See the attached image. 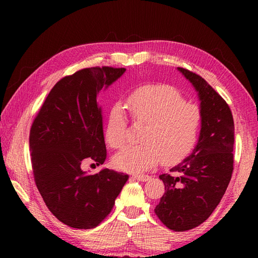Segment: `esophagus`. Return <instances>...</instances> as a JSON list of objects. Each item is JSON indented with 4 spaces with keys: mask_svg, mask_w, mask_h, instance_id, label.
<instances>
[{
    "mask_svg": "<svg viewBox=\"0 0 258 258\" xmlns=\"http://www.w3.org/2000/svg\"><path fill=\"white\" fill-rule=\"evenodd\" d=\"M132 177H133L134 179L140 180V182H146V180L150 178L149 175H138V174L132 175Z\"/></svg>",
    "mask_w": 258,
    "mask_h": 258,
    "instance_id": "34e87169",
    "label": "esophagus"
}]
</instances>
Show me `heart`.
Instances as JSON below:
<instances>
[{"label": "heart", "instance_id": "b5f03b06", "mask_svg": "<svg viewBox=\"0 0 258 258\" xmlns=\"http://www.w3.org/2000/svg\"><path fill=\"white\" fill-rule=\"evenodd\" d=\"M131 116L145 123L141 144L127 145L113 157L118 169L128 173H144L162 160L173 164L182 160L193 149L200 132L202 113L199 106L186 103L180 93L168 85L144 86L126 98ZM127 116L119 104L108 111L104 135L113 149L124 144Z\"/></svg>", "mask_w": 258, "mask_h": 258}]
</instances>
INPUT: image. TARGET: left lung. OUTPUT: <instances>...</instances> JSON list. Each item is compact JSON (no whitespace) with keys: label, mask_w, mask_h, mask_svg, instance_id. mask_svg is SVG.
<instances>
[{"label":"left lung","mask_w":258,"mask_h":258,"mask_svg":"<svg viewBox=\"0 0 258 258\" xmlns=\"http://www.w3.org/2000/svg\"><path fill=\"white\" fill-rule=\"evenodd\" d=\"M177 70L199 95L201 131L190 155L160 175L165 193L154 211L166 227L184 232L204 223L225 194L233 173L234 120L227 103L204 79Z\"/></svg>","instance_id":"8db88e82"}]
</instances>
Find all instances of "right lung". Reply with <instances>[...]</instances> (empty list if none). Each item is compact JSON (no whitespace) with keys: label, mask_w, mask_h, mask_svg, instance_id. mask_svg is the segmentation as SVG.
<instances>
[{"label":"right lung","mask_w":258,"mask_h":258,"mask_svg":"<svg viewBox=\"0 0 258 258\" xmlns=\"http://www.w3.org/2000/svg\"><path fill=\"white\" fill-rule=\"evenodd\" d=\"M126 69H83L54 85L30 132L31 162L37 189L58 221L73 228L96 227L114 206L128 175L103 168L91 175L87 161L106 158L102 107L97 95Z\"/></svg>","instance_id":"1"}]
</instances>
